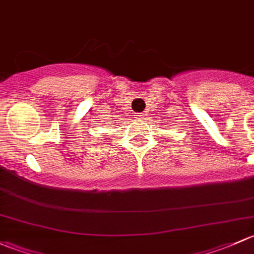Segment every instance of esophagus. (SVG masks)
Listing matches in <instances>:
<instances>
[{"label": "esophagus", "instance_id": "34e87169", "mask_svg": "<svg viewBox=\"0 0 254 254\" xmlns=\"http://www.w3.org/2000/svg\"><path fill=\"white\" fill-rule=\"evenodd\" d=\"M144 117H145V114H138L137 115V119H139V120H144Z\"/></svg>", "mask_w": 254, "mask_h": 254}]
</instances>
